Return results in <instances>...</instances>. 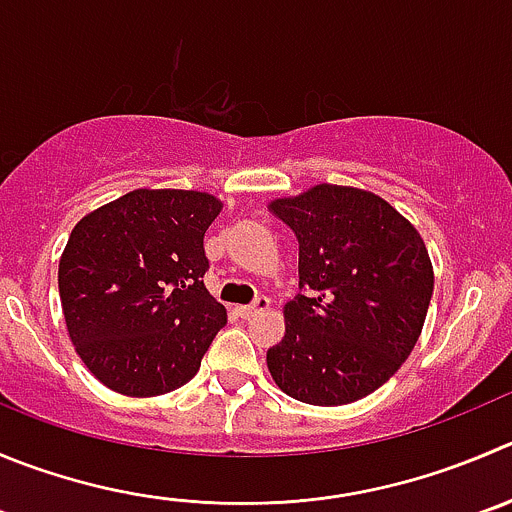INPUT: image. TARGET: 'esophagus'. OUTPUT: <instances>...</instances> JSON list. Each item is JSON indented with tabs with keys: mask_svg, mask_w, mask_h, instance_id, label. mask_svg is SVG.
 Here are the masks:
<instances>
[{
	"mask_svg": "<svg viewBox=\"0 0 512 512\" xmlns=\"http://www.w3.org/2000/svg\"><path fill=\"white\" fill-rule=\"evenodd\" d=\"M269 309H271V299H266V296H259V299L253 301V304L238 306V314H241L243 319H251V316L264 314V311H269Z\"/></svg>",
	"mask_w": 512,
	"mask_h": 512,
	"instance_id": "1",
	"label": "esophagus"
}]
</instances>
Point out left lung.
I'll return each instance as SVG.
<instances>
[{
    "label": "left lung",
    "mask_w": 512,
    "mask_h": 512,
    "mask_svg": "<svg viewBox=\"0 0 512 512\" xmlns=\"http://www.w3.org/2000/svg\"><path fill=\"white\" fill-rule=\"evenodd\" d=\"M269 211L299 238V289L286 334L266 352L281 392L337 407L382 387L410 357L430 309L432 261L420 231L384 198L319 183Z\"/></svg>",
    "instance_id": "left-lung-1"
}]
</instances>
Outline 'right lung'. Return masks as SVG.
I'll use <instances>...</instances> for the list:
<instances>
[{
  "mask_svg": "<svg viewBox=\"0 0 512 512\" xmlns=\"http://www.w3.org/2000/svg\"><path fill=\"white\" fill-rule=\"evenodd\" d=\"M221 208L203 191L138 188L72 228L57 271L62 314L75 352L113 392L158 397L196 377L228 319L203 286V236Z\"/></svg>",
  "mask_w": 512,
  "mask_h": 512,
  "instance_id": "obj_1",
  "label": "right lung"
}]
</instances>
